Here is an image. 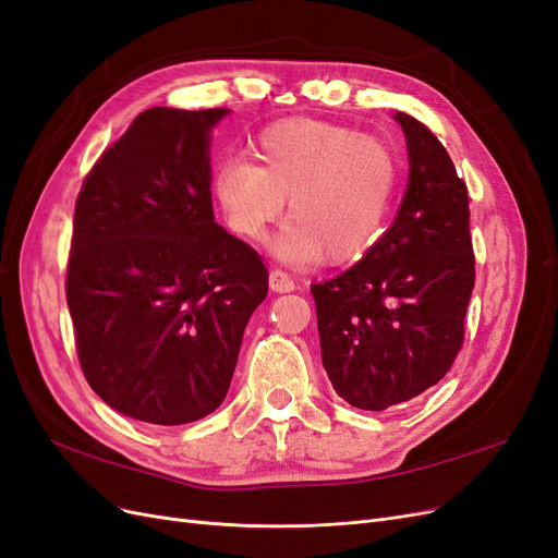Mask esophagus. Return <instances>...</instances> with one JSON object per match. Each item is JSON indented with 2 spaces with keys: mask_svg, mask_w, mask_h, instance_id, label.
<instances>
[{
  "mask_svg": "<svg viewBox=\"0 0 558 558\" xmlns=\"http://www.w3.org/2000/svg\"><path fill=\"white\" fill-rule=\"evenodd\" d=\"M269 289L275 293H291L295 291V279L291 275H286L283 269H272V272H269Z\"/></svg>",
  "mask_w": 558,
  "mask_h": 558,
  "instance_id": "1",
  "label": "esophagus"
}]
</instances>
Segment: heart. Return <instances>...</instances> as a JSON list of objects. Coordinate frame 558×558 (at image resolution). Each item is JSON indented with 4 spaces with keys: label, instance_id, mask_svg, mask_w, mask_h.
Instances as JSON below:
<instances>
[{
    "label": "heart",
    "instance_id": "b5f03b06",
    "mask_svg": "<svg viewBox=\"0 0 558 558\" xmlns=\"http://www.w3.org/2000/svg\"><path fill=\"white\" fill-rule=\"evenodd\" d=\"M253 158L232 156L214 170L211 191L228 228L258 242L283 214L277 253L300 265L351 263L373 248L391 221L400 185L396 150L379 137L312 118L265 128Z\"/></svg>",
    "mask_w": 558,
    "mask_h": 558
}]
</instances>
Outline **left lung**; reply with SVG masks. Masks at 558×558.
<instances>
[{
    "label": "left lung",
    "instance_id": "1",
    "mask_svg": "<svg viewBox=\"0 0 558 558\" xmlns=\"http://www.w3.org/2000/svg\"><path fill=\"white\" fill-rule=\"evenodd\" d=\"M396 121L410 181L393 226L363 260L312 286L328 379L369 412L412 400L449 373L475 286L465 181L424 123L402 111Z\"/></svg>",
    "mask_w": 558,
    "mask_h": 558
}]
</instances>
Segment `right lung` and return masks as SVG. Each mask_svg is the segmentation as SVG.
<instances>
[{"label":"right lung","instance_id":"right-lung-1","mask_svg":"<svg viewBox=\"0 0 558 558\" xmlns=\"http://www.w3.org/2000/svg\"><path fill=\"white\" fill-rule=\"evenodd\" d=\"M228 109L142 111L83 179L66 263L78 363L109 408L158 426L226 400L267 267L214 221L211 128Z\"/></svg>","mask_w":558,"mask_h":558}]
</instances>
